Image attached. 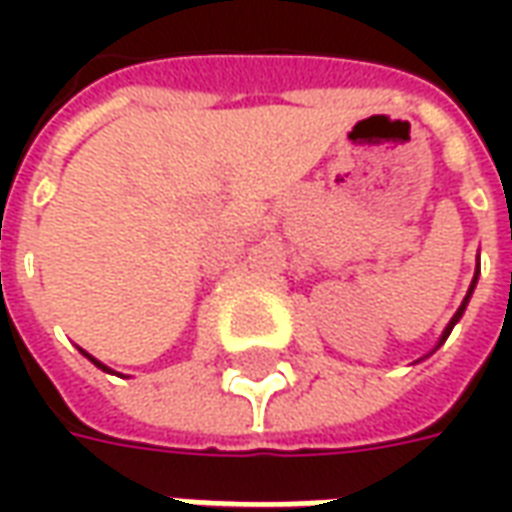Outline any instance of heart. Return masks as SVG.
I'll return each mask as SVG.
<instances>
[{"label":"heart","mask_w":512,"mask_h":512,"mask_svg":"<svg viewBox=\"0 0 512 512\" xmlns=\"http://www.w3.org/2000/svg\"><path fill=\"white\" fill-rule=\"evenodd\" d=\"M65 315H68V321H71L73 326H79V329H87V332H93V323L87 321V318H84L82 312L65 310ZM126 348H131V354H136V351L142 348V343H139V340H128ZM112 356H117V359H126V356H123V354H112Z\"/></svg>","instance_id":"heart-1"}]
</instances>
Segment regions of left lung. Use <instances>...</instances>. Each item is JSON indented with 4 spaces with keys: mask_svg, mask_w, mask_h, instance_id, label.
<instances>
[{
    "mask_svg": "<svg viewBox=\"0 0 512 512\" xmlns=\"http://www.w3.org/2000/svg\"><path fill=\"white\" fill-rule=\"evenodd\" d=\"M79 354L87 356V359H90V362H93V365L98 367V370H104V373H109V376H123V373H117V370H112V367H106L104 362H98V359H95L93 354H87V351H84V348H79Z\"/></svg>",
    "mask_w": 512,
    "mask_h": 512,
    "instance_id": "1",
    "label": "left lung"
}]
</instances>
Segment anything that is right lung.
Returning <instances> with one entry per match:
<instances>
[{"instance_id":"obj_1","label":"right lung","mask_w":512,"mask_h":512,"mask_svg":"<svg viewBox=\"0 0 512 512\" xmlns=\"http://www.w3.org/2000/svg\"><path fill=\"white\" fill-rule=\"evenodd\" d=\"M480 257V255H477ZM477 277H480V263H477V271H474V279H472V285H469V290H466V299L461 301V307H458V312H455V315H452V321L447 323V329H444V334H441V340H439V345L444 343V340H447V337H450V332H452V326H455V323L461 321V315H463V310H466V304H469V299H472V293H474V285H477Z\"/></svg>"}]
</instances>
